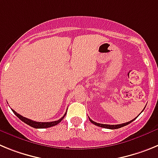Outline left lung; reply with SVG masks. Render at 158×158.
Wrapping results in <instances>:
<instances>
[{
  "label": "left lung",
  "mask_w": 158,
  "mask_h": 158,
  "mask_svg": "<svg viewBox=\"0 0 158 158\" xmlns=\"http://www.w3.org/2000/svg\"><path fill=\"white\" fill-rule=\"evenodd\" d=\"M138 117V116H137ZM136 117V118H137ZM135 118H134V119H132L131 121H130V122H127V123H122V124H118V125H108V124H101V123H97L94 122V121H93L91 119V118H89V120H90V122L92 123H93L94 125H96V126H98V127H104V128H106V129H111V130H114V129H118V128H120V127H123L124 126H127V125H128L129 123H131V122H133L134 120H135Z\"/></svg>",
  "instance_id": "1"
}]
</instances>
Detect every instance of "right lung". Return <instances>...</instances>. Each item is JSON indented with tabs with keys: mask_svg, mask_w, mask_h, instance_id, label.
<instances>
[{
	"mask_svg": "<svg viewBox=\"0 0 158 158\" xmlns=\"http://www.w3.org/2000/svg\"><path fill=\"white\" fill-rule=\"evenodd\" d=\"M12 111H13L14 114H15V115H16V116L20 119V120H22L23 123H25L26 124H27V125H29L30 127H34V128H48V127H51L55 126V125L59 123L63 119L64 117L65 116V115H66V112H65V115H64L62 118H60V119H58V120L57 121L42 123V122H35V121H33L31 120V119H29V118H25V117L22 116V115H20L19 114H18L17 112H16L14 110H12Z\"/></svg>",
	"mask_w": 158,
	"mask_h": 158,
	"instance_id": "right-lung-1",
	"label": "right lung"
}]
</instances>
